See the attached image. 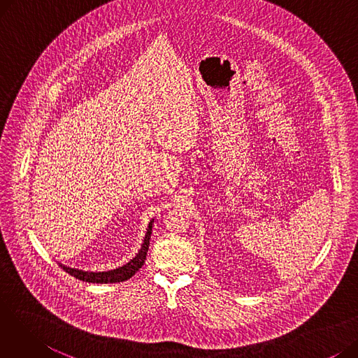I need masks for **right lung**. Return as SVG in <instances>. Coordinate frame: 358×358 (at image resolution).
Returning <instances> with one entry per match:
<instances>
[{
  "instance_id": "1",
  "label": "right lung",
  "mask_w": 358,
  "mask_h": 358,
  "mask_svg": "<svg viewBox=\"0 0 358 358\" xmlns=\"http://www.w3.org/2000/svg\"><path fill=\"white\" fill-rule=\"evenodd\" d=\"M152 224H154V219H150V222L148 223L146 234H145L143 242L141 245V250L138 251V254L134 258L129 259L126 264H123L122 267L113 268V270H108V271H85V270H80V268L68 267V266L62 264V262H58V264L68 274L73 275L75 278H78V280L87 281V283L106 285V283H120V281H126L130 277H134L135 273L139 271L142 268V266L145 264L148 248H149V239H150V235H152Z\"/></svg>"
}]
</instances>
